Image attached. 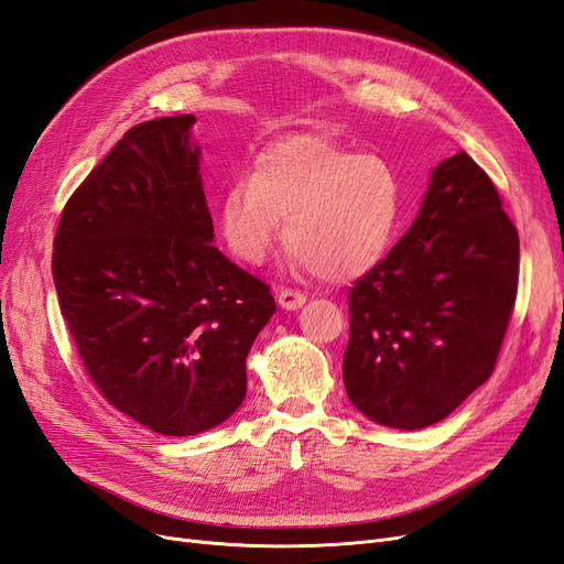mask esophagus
<instances>
[{
    "label": "esophagus",
    "instance_id": "1",
    "mask_svg": "<svg viewBox=\"0 0 564 564\" xmlns=\"http://www.w3.org/2000/svg\"><path fill=\"white\" fill-rule=\"evenodd\" d=\"M278 303L282 311H299L305 303V296L301 292H292V289H280L278 292Z\"/></svg>",
    "mask_w": 564,
    "mask_h": 564
}]
</instances>
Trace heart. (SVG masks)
<instances>
[{
	"instance_id": "1",
	"label": "heart",
	"mask_w": 564,
	"mask_h": 564,
	"mask_svg": "<svg viewBox=\"0 0 564 564\" xmlns=\"http://www.w3.org/2000/svg\"><path fill=\"white\" fill-rule=\"evenodd\" d=\"M404 214L398 166L327 133H292L268 143L249 176L232 178L218 202V232L240 263L259 265L282 235L289 265L324 282H350L377 268Z\"/></svg>"
}]
</instances>
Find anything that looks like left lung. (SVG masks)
I'll use <instances>...</instances> for the list:
<instances>
[{
    "instance_id": "left-lung-1",
    "label": "left lung",
    "mask_w": 564,
    "mask_h": 564,
    "mask_svg": "<svg viewBox=\"0 0 564 564\" xmlns=\"http://www.w3.org/2000/svg\"><path fill=\"white\" fill-rule=\"evenodd\" d=\"M518 268V230L489 176L464 150L442 160L412 228L350 289V402L398 431L447 419L489 379Z\"/></svg>"
}]
</instances>
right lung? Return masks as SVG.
<instances>
[{"label":"right lung","mask_w":564,"mask_h":564,"mask_svg":"<svg viewBox=\"0 0 564 564\" xmlns=\"http://www.w3.org/2000/svg\"><path fill=\"white\" fill-rule=\"evenodd\" d=\"M195 115L135 124L65 204L54 242L61 313L89 377L152 433L230 419L270 289L214 247Z\"/></svg>","instance_id":"obj_1"}]
</instances>
